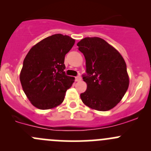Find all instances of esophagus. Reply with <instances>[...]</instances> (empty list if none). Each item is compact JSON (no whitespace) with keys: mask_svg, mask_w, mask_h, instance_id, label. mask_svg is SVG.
<instances>
[{"mask_svg":"<svg viewBox=\"0 0 151 151\" xmlns=\"http://www.w3.org/2000/svg\"><path fill=\"white\" fill-rule=\"evenodd\" d=\"M81 77H80V76H77V77H75V81L76 82H80V80H81Z\"/></svg>","mask_w":151,"mask_h":151,"instance_id":"esophagus-1","label":"esophagus"}]
</instances>
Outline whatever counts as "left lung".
<instances>
[{"instance_id":"8db88e82","label":"left lung","mask_w":151,"mask_h":151,"mask_svg":"<svg viewBox=\"0 0 151 151\" xmlns=\"http://www.w3.org/2000/svg\"><path fill=\"white\" fill-rule=\"evenodd\" d=\"M86 61L83 81L87 90L80 94L91 109L107 111L122 99L129 85L126 64L121 55L104 39L86 37L77 43Z\"/></svg>"}]
</instances>
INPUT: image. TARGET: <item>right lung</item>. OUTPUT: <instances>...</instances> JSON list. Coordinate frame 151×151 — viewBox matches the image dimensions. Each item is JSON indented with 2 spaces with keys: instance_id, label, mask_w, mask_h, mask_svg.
Segmentation results:
<instances>
[{
  "instance_id": "right-lung-1",
  "label": "right lung",
  "mask_w": 151,
  "mask_h": 151,
  "mask_svg": "<svg viewBox=\"0 0 151 151\" xmlns=\"http://www.w3.org/2000/svg\"><path fill=\"white\" fill-rule=\"evenodd\" d=\"M74 42L70 36L58 33L39 42L27 54L19 79L25 95L34 106L52 109L63 101L74 80L66 75L65 55Z\"/></svg>"
}]
</instances>
